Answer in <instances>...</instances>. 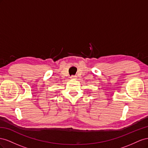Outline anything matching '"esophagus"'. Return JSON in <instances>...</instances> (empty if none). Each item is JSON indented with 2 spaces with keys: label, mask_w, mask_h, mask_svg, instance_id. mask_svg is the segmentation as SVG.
I'll list each match as a JSON object with an SVG mask.
<instances>
[{
  "label": "esophagus",
  "mask_w": 148,
  "mask_h": 148,
  "mask_svg": "<svg viewBox=\"0 0 148 148\" xmlns=\"http://www.w3.org/2000/svg\"><path fill=\"white\" fill-rule=\"evenodd\" d=\"M76 75H72V76L71 77V79H76Z\"/></svg>",
  "instance_id": "esophagus-1"
}]
</instances>
